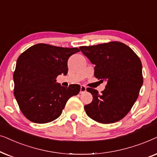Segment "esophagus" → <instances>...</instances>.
<instances>
[{"label":"esophagus","instance_id":"esophagus-1","mask_svg":"<svg viewBox=\"0 0 157 157\" xmlns=\"http://www.w3.org/2000/svg\"><path fill=\"white\" fill-rule=\"evenodd\" d=\"M85 91H86V87L84 86V85H81L80 93H85Z\"/></svg>","mask_w":157,"mask_h":157}]
</instances>
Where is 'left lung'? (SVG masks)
Wrapping results in <instances>:
<instances>
[{"mask_svg": "<svg viewBox=\"0 0 157 157\" xmlns=\"http://www.w3.org/2000/svg\"><path fill=\"white\" fill-rule=\"evenodd\" d=\"M80 49L95 65L96 78L107 82L101 95L87 87L93 101L85 105V112L101 124L119 121L128 113L139 97L143 85L141 60L130 47L119 41L83 46Z\"/></svg>", "mask_w": 157, "mask_h": 157, "instance_id": "left-lung-1", "label": "left lung"}]
</instances>
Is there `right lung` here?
<instances>
[{
	"label": "right lung",
	"mask_w": 157,
	"mask_h": 157,
	"mask_svg": "<svg viewBox=\"0 0 157 157\" xmlns=\"http://www.w3.org/2000/svg\"><path fill=\"white\" fill-rule=\"evenodd\" d=\"M78 48H64L47 44L29 47L18 57L13 73V94L22 113L36 124H47L59 118L80 85L67 88L56 82L58 75L68 72L67 60Z\"/></svg>",
	"instance_id": "right-lung-1"
}]
</instances>
